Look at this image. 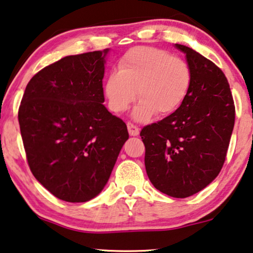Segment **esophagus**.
<instances>
[{"instance_id": "esophagus-1", "label": "esophagus", "mask_w": 253, "mask_h": 253, "mask_svg": "<svg viewBox=\"0 0 253 253\" xmlns=\"http://www.w3.org/2000/svg\"><path fill=\"white\" fill-rule=\"evenodd\" d=\"M127 128H128V133H129V135H131V136H137L138 133H140V128L130 122L127 123Z\"/></svg>"}]
</instances>
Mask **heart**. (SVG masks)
Returning <instances> with one entry per match:
<instances>
[{
    "mask_svg": "<svg viewBox=\"0 0 253 253\" xmlns=\"http://www.w3.org/2000/svg\"><path fill=\"white\" fill-rule=\"evenodd\" d=\"M193 84L187 60L164 49L135 47L119 60L118 72L109 74L104 91L113 112H124L137 97L136 119L172 115L183 104Z\"/></svg>",
    "mask_w": 253,
    "mask_h": 253,
    "instance_id": "obj_1",
    "label": "heart"
}]
</instances>
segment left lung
<instances>
[{"label": "left lung", "instance_id": "1", "mask_svg": "<svg viewBox=\"0 0 253 253\" xmlns=\"http://www.w3.org/2000/svg\"><path fill=\"white\" fill-rule=\"evenodd\" d=\"M183 51L193 84L183 104L158 123L144 126L147 174L156 189L175 198L198 193L218 176L235 123L229 84L221 70L189 47Z\"/></svg>", "mask_w": 253, "mask_h": 253}]
</instances>
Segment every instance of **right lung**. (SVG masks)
Returning <instances> with one entry per match:
<instances>
[{"label":"right lung","mask_w":253,"mask_h":253,"mask_svg":"<svg viewBox=\"0 0 253 253\" xmlns=\"http://www.w3.org/2000/svg\"><path fill=\"white\" fill-rule=\"evenodd\" d=\"M108 51L66 56L45 66L21 98L18 122L28 166L62 201L97 196L128 140L126 124L102 104Z\"/></svg>","instance_id":"add662e5"}]
</instances>
